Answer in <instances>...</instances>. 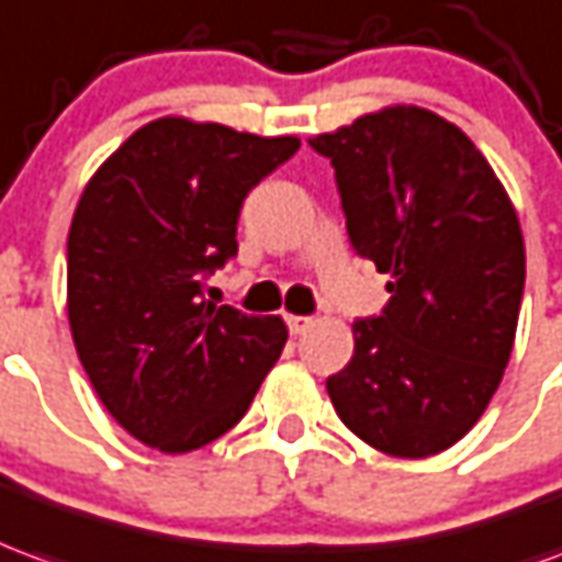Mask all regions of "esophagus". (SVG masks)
I'll return each instance as SVG.
<instances>
[{
    "label": "esophagus",
    "mask_w": 562,
    "mask_h": 562,
    "mask_svg": "<svg viewBox=\"0 0 562 562\" xmlns=\"http://www.w3.org/2000/svg\"><path fill=\"white\" fill-rule=\"evenodd\" d=\"M310 316H294V313H285V325H289V331L292 335H301V331H307L310 328Z\"/></svg>",
    "instance_id": "obj_1"
}]
</instances>
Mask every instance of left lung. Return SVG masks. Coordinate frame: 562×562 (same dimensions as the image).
Listing matches in <instances>:
<instances>
[{"instance_id":"left-lung-1","label":"left lung","mask_w":562,"mask_h":562,"mask_svg":"<svg viewBox=\"0 0 562 562\" xmlns=\"http://www.w3.org/2000/svg\"><path fill=\"white\" fill-rule=\"evenodd\" d=\"M310 148L335 167L359 258L390 301L352 322L356 349L325 380L337 417L390 457L453 447L499 390L524 301V234L465 133L417 105L364 115Z\"/></svg>"}]
</instances>
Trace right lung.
<instances>
[{"instance_id":"right-lung-1","label":"right lung","mask_w":562,"mask_h":562,"mask_svg":"<svg viewBox=\"0 0 562 562\" xmlns=\"http://www.w3.org/2000/svg\"><path fill=\"white\" fill-rule=\"evenodd\" d=\"M294 136L160 117L90 179L66 243L69 325L105 411L164 453L222 438L285 347L280 316L215 307L203 285L237 255L243 200Z\"/></svg>"}]
</instances>
